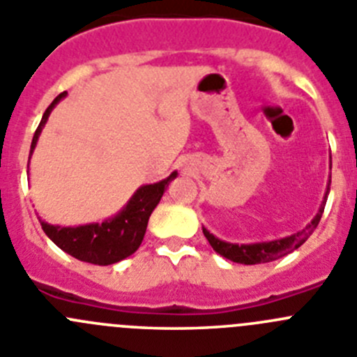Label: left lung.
Masks as SVG:
<instances>
[{
    "label": "left lung",
    "instance_id": "left-lung-1",
    "mask_svg": "<svg viewBox=\"0 0 357 357\" xmlns=\"http://www.w3.org/2000/svg\"><path fill=\"white\" fill-rule=\"evenodd\" d=\"M329 183H331V179H329ZM328 194H329V188L328 192H326V197H328ZM324 206L326 202H322L317 216L312 220V224L306 225V229H303V231L298 232V234L289 236V238L276 239V241L255 243V245H232V243H225L216 239L215 236L209 234L204 227H202V232H204L206 239H208L209 245L213 246V250L218 252L220 255H224V257L229 259V261L239 262V264H262V262H271L280 257H284V255H287L289 252H292V250H296L298 246H301L303 243L310 238V234L317 229L322 213H324Z\"/></svg>",
    "mask_w": 357,
    "mask_h": 357
}]
</instances>
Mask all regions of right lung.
I'll list each match as a JSON object with an SVG mask.
<instances>
[{
	"mask_svg": "<svg viewBox=\"0 0 357 357\" xmlns=\"http://www.w3.org/2000/svg\"><path fill=\"white\" fill-rule=\"evenodd\" d=\"M66 95V91L59 93L54 98V102L45 109L43 118L33 135L31 151L35 149L38 135L42 132V126L47 121L52 107ZM176 178V172H172L167 179L155 183V185H146L135 192L126 208L114 216L112 220H107L103 224H91L82 225V227H54L40 220L43 232L72 257L79 261L91 262V264L107 266L114 262L123 261L128 255H132L135 250L141 246L142 238L146 234L148 220L151 216L153 209L160 202L163 195V190L169 185L171 179Z\"/></svg>",
	"mask_w": 357,
	"mask_h": 357,
	"instance_id": "right-lung-1",
	"label": "right lung"
}]
</instances>
